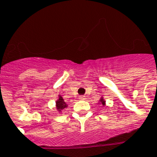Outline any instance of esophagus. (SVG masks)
Masks as SVG:
<instances>
[{
	"mask_svg": "<svg viewBox=\"0 0 157 157\" xmlns=\"http://www.w3.org/2000/svg\"><path fill=\"white\" fill-rule=\"evenodd\" d=\"M79 99H80V100H85V96H80V97H79Z\"/></svg>",
	"mask_w": 157,
	"mask_h": 157,
	"instance_id": "34e87169",
	"label": "esophagus"
}]
</instances>
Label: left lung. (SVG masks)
<instances>
[{
	"mask_svg": "<svg viewBox=\"0 0 157 157\" xmlns=\"http://www.w3.org/2000/svg\"><path fill=\"white\" fill-rule=\"evenodd\" d=\"M100 101H101V105H102L104 106V105H105V100H104V99H103V97H101Z\"/></svg>",
	"mask_w": 157,
	"mask_h": 157,
	"instance_id": "left-lung-1",
	"label": "left lung"
}]
</instances>
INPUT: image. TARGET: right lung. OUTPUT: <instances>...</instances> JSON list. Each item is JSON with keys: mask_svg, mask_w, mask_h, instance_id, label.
<instances>
[{"mask_svg": "<svg viewBox=\"0 0 157 157\" xmlns=\"http://www.w3.org/2000/svg\"><path fill=\"white\" fill-rule=\"evenodd\" d=\"M56 107L59 112H61L62 109H65L67 107V104L64 101V99L62 98V97L59 96V99L56 102Z\"/></svg>", "mask_w": 157, "mask_h": 157, "instance_id": "add662e5", "label": "right lung"}]
</instances>
